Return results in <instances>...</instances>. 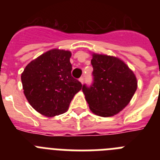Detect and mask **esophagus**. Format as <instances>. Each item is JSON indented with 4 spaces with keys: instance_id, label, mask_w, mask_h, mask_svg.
<instances>
[{
    "instance_id": "obj_1",
    "label": "esophagus",
    "mask_w": 160,
    "mask_h": 160,
    "mask_svg": "<svg viewBox=\"0 0 160 160\" xmlns=\"http://www.w3.org/2000/svg\"><path fill=\"white\" fill-rule=\"evenodd\" d=\"M79 82H81L82 84V83L84 82V78H83V77L80 78H79Z\"/></svg>"
}]
</instances>
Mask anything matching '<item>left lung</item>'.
Masks as SVG:
<instances>
[{
    "label": "left lung",
    "mask_w": 160,
    "mask_h": 160,
    "mask_svg": "<svg viewBox=\"0 0 160 160\" xmlns=\"http://www.w3.org/2000/svg\"><path fill=\"white\" fill-rule=\"evenodd\" d=\"M94 81L82 86L90 111L102 117L118 114L128 103L137 89L135 73L124 62L113 56L93 53Z\"/></svg>",
    "instance_id": "left-lung-1"
}]
</instances>
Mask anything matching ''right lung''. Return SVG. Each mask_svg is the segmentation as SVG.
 Instances as JSON below:
<instances>
[{
  "label": "right lung",
  "mask_w": 160,
  "mask_h": 160,
  "mask_svg": "<svg viewBox=\"0 0 160 160\" xmlns=\"http://www.w3.org/2000/svg\"><path fill=\"white\" fill-rule=\"evenodd\" d=\"M71 52L53 49L29 63L22 73L24 94L32 107L47 117L63 114L82 87L71 76Z\"/></svg>",
  "instance_id": "right-lung-1"
}]
</instances>
